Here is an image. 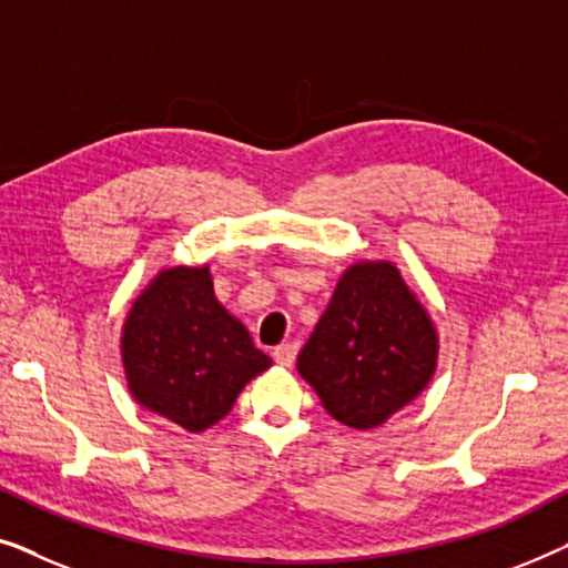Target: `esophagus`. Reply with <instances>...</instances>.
Here are the masks:
<instances>
[{"label": "esophagus", "mask_w": 568, "mask_h": 568, "mask_svg": "<svg viewBox=\"0 0 568 568\" xmlns=\"http://www.w3.org/2000/svg\"><path fill=\"white\" fill-rule=\"evenodd\" d=\"M274 359L282 367H292L294 359H297V344H282L274 348Z\"/></svg>", "instance_id": "obj_1"}]
</instances>
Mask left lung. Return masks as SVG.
Masks as SVG:
<instances>
[{"label":"left lung","mask_w":568,"mask_h":568,"mask_svg":"<svg viewBox=\"0 0 568 568\" xmlns=\"http://www.w3.org/2000/svg\"><path fill=\"white\" fill-rule=\"evenodd\" d=\"M437 367V331L400 271L356 263L297 356L323 408L352 429H375L424 390Z\"/></svg>","instance_id":"obj_1"}]
</instances>
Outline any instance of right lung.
Masks as SVG:
<instances>
[{
  "label": "right lung",
  "instance_id": "add662e5",
  "mask_svg": "<svg viewBox=\"0 0 568 568\" xmlns=\"http://www.w3.org/2000/svg\"><path fill=\"white\" fill-rule=\"evenodd\" d=\"M129 390L154 414L204 432L271 359L214 297L209 266L168 268L139 294L121 333Z\"/></svg>",
  "mask_w": 568,
  "mask_h": 568
}]
</instances>
